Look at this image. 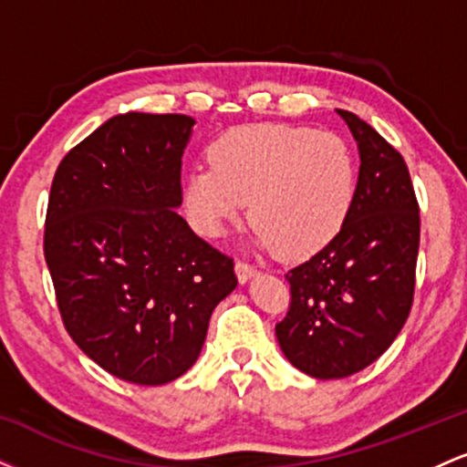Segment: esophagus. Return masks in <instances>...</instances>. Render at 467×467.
Listing matches in <instances>:
<instances>
[{
    "label": "esophagus",
    "instance_id": "obj_1",
    "mask_svg": "<svg viewBox=\"0 0 467 467\" xmlns=\"http://www.w3.org/2000/svg\"><path fill=\"white\" fill-rule=\"evenodd\" d=\"M234 272H237L239 281L245 283L250 276L256 275V267L252 265V264H248V261H245V259H239L237 264H234Z\"/></svg>",
    "mask_w": 467,
    "mask_h": 467
}]
</instances>
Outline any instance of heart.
Returning <instances> with one entry per match:
<instances>
[{"label": "heart", "instance_id": "heart-1", "mask_svg": "<svg viewBox=\"0 0 467 467\" xmlns=\"http://www.w3.org/2000/svg\"><path fill=\"white\" fill-rule=\"evenodd\" d=\"M208 166L186 178L184 206L203 237H222L250 202L256 239L283 259L331 244L351 211L356 164L334 133L289 125H245L208 147Z\"/></svg>", "mask_w": 467, "mask_h": 467}]
</instances>
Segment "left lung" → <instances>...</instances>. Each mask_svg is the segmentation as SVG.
Here are the masks:
<instances>
[{
  "instance_id": "1",
  "label": "left lung",
  "mask_w": 467,
  "mask_h": 467,
  "mask_svg": "<svg viewBox=\"0 0 467 467\" xmlns=\"http://www.w3.org/2000/svg\"><path fill=\"white\" fill-rule=\"evenodd\" d=\"M360 149V175L345 226L292 267L289 309L276 337L289 362L318 379L362 371L409 318L420 252V203L398 149L337 109Z\"/></svg>"
}]
</instances>
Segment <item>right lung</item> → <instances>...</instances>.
Here are the masks:
<instances>
[{
  "instance_id": "1",
  "label": "right lung",
  "mask_w": 467,
  "mask_h": 467,
  "mask_svg": "<svg viewBox=\"0 0 467 467\" xmlns=\"http://www.w3.org/2000/svg\"><path fill=\"white\" fill-rule=\"evenodd\" d=\"M191 116L130 111L69 149L52 180L44 254L78 349L133 384L173 382L237 287L233 256L189 228L182 155Z\"/></svg>"
}]
</instances>
